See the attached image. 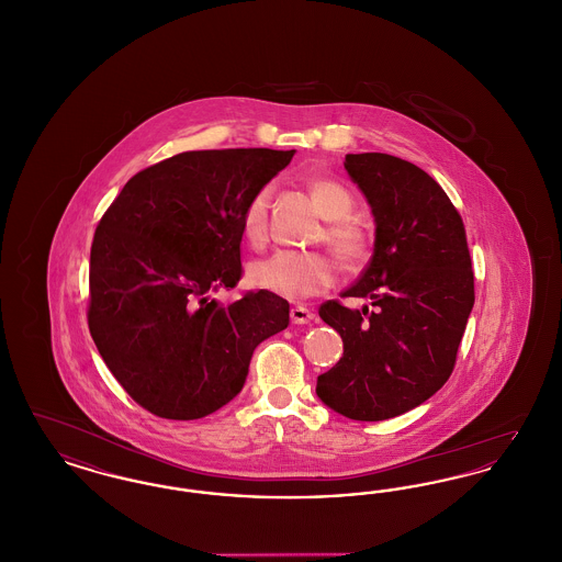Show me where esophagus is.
<instances>
[{"instance_id":"1","label":"esophagus","mask_w":562,"mask_h":562,"mask_svg":"<svg viewBox=\"0 0 562 562\" xmlns=\"http://www.w3.org/2000/svg\"><path fill=\"white\" fill-rule=\"evenodd\" d=\"M312 318H314L312 310H307L303 305H294L293 310H291V321L294 324H307V322H312Z\"/></svg>"}]
</instances>
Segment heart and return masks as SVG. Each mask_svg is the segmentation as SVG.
Wrapping results in <instances>:
<instances>
[{"label":"heart","instance_id":"heart-1","mask_svg":"<svg viewBox=\"0 0 562 562\" xmlns=\"http://www.w3.org/2000/svg\"><path fill=\"white\" fill-rule=\"evenodd\" d=\"M310 193L318 213L330 221L324 234L328 246L349 266L360 263L367 255V236L348 218L353 211L351 193L333 179H314L310 183ZM269 195L271 189H257L241 213L244 238L255 246H261L268 236ZM333 280L335 268L330 259L318 252L278 250L248 268V282L255 289L286 299H305L322 293L333 284Z\"/></svg>","mask_w":562,"mask_h":562}]
</instances>
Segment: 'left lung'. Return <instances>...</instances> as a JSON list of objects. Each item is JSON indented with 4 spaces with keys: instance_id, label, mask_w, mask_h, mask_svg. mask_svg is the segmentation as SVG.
Here are the masks:
<instances>
[{
    "instance_id": "1",
    "label": "left lung",
    "mask_w": 562,
    "mask_h": 562,
    "mask_svg": "<svg viewBox=\"0 0 562 562\" xmlns=\"http://www.w3.org/2000/svg\"><path fill=\"white\" fill-rule=\"evenodd\" d=\"M349 179L374 218L373 257L344 296L371 310L322 303L344 339L341 360L316 394L353 422H383L424 404L453 373L474 273L463 221L426 170L387 154H348Z\"/></svg>"
}]
</instances>
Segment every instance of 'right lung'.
Returning <instances> with one entry per match:
<instances>
[{
    "label": "right lung",
    "mask_w": 562,
    "mask_h": 562,
    "mask_svg": "<svg viewBox=\"0 0 562 562\" xmlns=\"http://www.w3.org/2000/svg\"><path fill=\"white\" fill-rule=\"evenodd\" d=\"M291 151L206 149L154 164L124 186L90 250L88 326L109 371L149 413L200 419L244 387L255 348L289 326L278 294L246 293L241 213Z\"/></svg>",
    "instance_id": "add662e5"
}]
</instances>
